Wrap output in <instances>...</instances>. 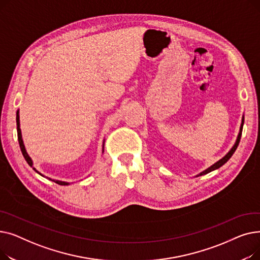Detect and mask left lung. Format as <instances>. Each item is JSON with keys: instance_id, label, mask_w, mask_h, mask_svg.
Here are the masks:
<instances>
[{"instance_id": "8db88e82", "label": "left lung", "mask_w": 260, "mask_h": 260, "mask_svg": "<svg viewBox=\"0 0 260 260\" xmlns=\"http://www.w3.org/2000/svg\"><path fill=\"white\" fill-rule=\"evenodd\" d=\"M243 122H244V116H242V119H241V124H240V128H239V133H238V136H237V139H236V141H235V143H234V145L232 146V148L230 149V151L226 153V155L225 156H223L220 160H218L217 162H215L213 166H211L210 168H208L207 170H204L203 172H201V173H199L198 175H196V177H198V176H202V175H206V174H209V173H211V172H213V171H215V170H217V169H219V168H221L224 163H226L228 161H229V159L233 156V154L235 153V151H236V148H237V146H238V144H239V141H240V138H241V133H242V127H243Z\"/></svg>"}]
</instances>
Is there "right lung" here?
Instances as JSON below:
<instances>
[{
	"instance_id": "right-lung-1",
	"label": "right lung",
	"mask_w": 260,
	"mask_h": 260,
	"mask_svg": "<svg viewBox=\"0 0 260 260\" xmlns=\"http://www.w3.org/2000/svg\"><path fill=\"white\" fill-rule=\"evenodd\" d=\"M20 112H19V109L17 111V131H18V140H19V144H20V148H21V152H22V154H23V156H24V158H25V160H26V162L28 163V165L39 174V175H41V176H43L42 174H41L40 172H38L35 168H34V162H32V159L29 157V155L27 154V152H26V148H25V145H24V142H23V139H22V133H21V128H20ZM104 152V140H103V145H102V153ZM43 177H45V176H43ZM47 179H49V180H51V181H53V182H56V183H58V184H60V185H68V184H71L70 182H66V181H61V180H56V179H51V178H48L47 177Z\"/></svg>"
}]
</instances>
